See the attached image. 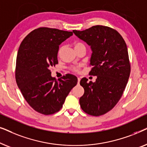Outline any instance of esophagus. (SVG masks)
I'll return each instance as SVG.
<instances>
[{
  "mask_svg": "<svg viewBox=\"0 0 147 147\" xmlns=\"http://www.w3.org/2000/svg\"><path fill=\"white\" fill-rule=\"evenodd\" d=\"M80 80H81V79H80V78H78V84H80Z\"/></svg>",
  "mask_w": 147,
  "mask_h": 147,
  "instance_id": "obj_1",
  "label": "esophagus"
}]
</instances>
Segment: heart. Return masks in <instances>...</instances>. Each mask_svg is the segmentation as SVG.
Here are the masks:
<instances>
[{
  "label": "heart",
  "instance_id": "b5f03b06",
  "mask_svg": "<svg viewBox=\"0 0 147 147\" xmlns=\"http://www.w3.org/2000/svg\"><path fill=\"white\" fill-rule=\"evenodd\" d=\"M82 46H84V45L83 43H80V42L77 41V42H74V48H75L76 50L78 49L79 47H82ZM61 49H62V47H60L59 49V51H58V54H59V55L60 53H61ZM80 67H81V65H80L71 66V67H70V69H71L72 71L75 72V73H78V72H79V71H80Z\"/></svg>",
  "mask_w": 147,
  "mask_h": 147
}]
</instances>
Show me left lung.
Masks as SVG:
<instances>
[{
  "label": "left lung",
  "instance_id": "left-lung-1",
  "mask_svg": "<svg viewBox=\"0 0 147 147\" xmlns=\"http://www.w3.org/2000/svg\"><path fill=\"white\" fill-rule=\"evenodd\" d=\"M80 39L91 46L90 76L96 82L82 78L84 94L80 104L84 112L99 116L107 113L122 97L130 74L127 46L121 35L111 27L96 25L84 31L74 30Z\"/></svg>",
  "mask_w": 147,
  "mask_h": 147
}]
</instances>
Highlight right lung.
Instances as JSON below:
<instances>
[{"label": "right lung", "mask_w": 147, "mask_h": 147, "mask_svg": "<svg viewBox=\"0 0 147 147\" xmlns=\"http://www.w3.org/2000/svg\"><path fill=\"white\" fill-rule=\"evenodd\" d=\"M72 35V31L40 27L28 34L20 45L16 82L27 103L40 114L50 115L59 111L78 83V78L71 74L56 81L50 69L58 63L59 45Z\"/></svg>", "instance_id": "right-lung-1"}]
</instances>
